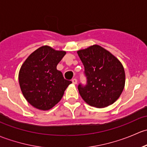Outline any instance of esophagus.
I'll return each instance as SVG.
<instances>
[{
    "instance_id": "34e87169",
    "label": "esophagus",
    "mask_w": 147,
    "mask_h": 147,
    "mask_svg": "<svg viewBox=\"0 0 147 147\" xmlns=\"http://www.w3.org/2000/svg\"><path fill=\"white\" fill-rule=\"evenodd\" d=\"M72 83H73L74 84H77V79L76 78H73V79L71 80Z\"/></svg>"
}]
</instances>
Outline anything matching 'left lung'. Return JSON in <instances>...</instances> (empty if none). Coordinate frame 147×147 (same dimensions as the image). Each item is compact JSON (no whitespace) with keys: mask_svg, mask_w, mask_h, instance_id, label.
<instances>
[{"mask_svg":"<svg viewBox=\"0 0 147 147\" xmlns=\"http://www.w3.org/2000/svg\"><path fill=\"white\" fill-rule=\"evenodd\" d=\"M84 66L86 84H80L78 92L86 103L105 107L120 96L125 84L123 66L115 56L99 45L77 51Z\"/></svg>","mask_w":147,"mask_h":147,"instance_id":"left-lung-1","label":"left lung"}]
</instances>
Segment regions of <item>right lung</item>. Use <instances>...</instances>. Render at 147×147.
<instances>
[{"label": "right lung", "instance_id": "right-lung-1", "mask_svg": "<svg viewBox=\"0 0 147 147\" xmlns=\"http://www.w3.org/2000/svg\"><path fill=\"white\" fill-rule=\"evenodd\" d=\"M66 54L43 46L32 53L20 68L19 84L27 101L33 107L47 110L58 103L71 81L66 80L57 66Z\"/></svg>", "mask_w": 147, "mask_h": 147}]
</instances>
